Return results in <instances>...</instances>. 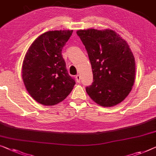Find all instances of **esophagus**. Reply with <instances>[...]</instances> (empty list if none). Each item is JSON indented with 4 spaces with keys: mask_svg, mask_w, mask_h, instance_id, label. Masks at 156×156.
<instances>
[{
    "mask_svg": "<svg viewBox=\"0 0 156 156\" xmlns=\"http://www.w3.org/2000/svg\"><path fill=\"white\" fill-rule=\"evenodd\" d=\"M76 82H77L78 83L80 82V80H81V77H80V74H77V75H76Z\"/></svg>",
    "mask_w": 156,
    "mask_h": 156,
    "instance_id": "obj_1",
    "label": "esophagus"
}]
</instances>
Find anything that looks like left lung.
<instances>
[{
	"instance_id": "left-lung-1",
	"label": "left lung",
	"mask_w": 156,
	"mask_h": 156,
	"mask_svg": "<svg viewBox=\"0 0 156 156\" xmlns=\"http://www.w3.org/2000/svg\"><path fill=\"white\" fill-rule=\"evenodd\" d=\"M76 34L84 45L93 72V83L86 91L103 107L121 103L134 83L135 60L126 41L110 29H83Z\"/></svg>"
}]
</instances>
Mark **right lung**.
Here are the masks:
<instances>
[{
  "label": "right lung",
  "instance_id": "obj_1",
  "mask_svg": "<svg viewBox=\"0 0 156 156\" xmlns=\"http://www.w3.org/2000/svg\"><path fill=\"white\" fill-rule=\"evenodd\" d=\"M73 31H47L40 35L27 52L22 80L30 96L41 104H58L73 89L75 81L67 73L62 55Z\"/></svg>",
  "mask_w": 156,
  "mask_h": 156
}]
</instances>
